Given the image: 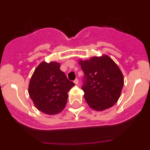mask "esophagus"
I'll return each instance as SVG.
<instances>
[{
    "instance_id": "1",
    "label": "esophagus",
    "mask_w": 150,
    "mask_h": 150,
    "mask_svg": "<svg viewBox=\"0 0 150 150\" xmlns=\"http://www.w3.org/2000/svg\"><path fill=\"white\" fill-rule=\"evenodd\" d=\"M74 83H75V85H78V79H75V81H74Z\"/></svg>"
}]
</instances>
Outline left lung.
<instances>
[{
    "label": "left lung",
    "mask_w": 150,
    "mask_h": 150,
    "mask_svg": "<svg viewBox=\"0 0 150 150\" xmlns=\"http://www.w3.org/2000/svg\"><path fill=\"white\" fill-rule=\"evenodd\" d=\"M84 72L82 89L89 107L103 111L112 107L120 98L124 84L121 70L115 62L103 54L87 60H79Z\"/></svg>",
    "instance_id": "left-lung-1"
}]
</instances>
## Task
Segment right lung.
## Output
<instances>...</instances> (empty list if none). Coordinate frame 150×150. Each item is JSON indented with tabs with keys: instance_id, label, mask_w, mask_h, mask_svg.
Wrapping results in <instances>:
<instances>
[{
	"instance_id": "right-lung-1",
	"label": "right lung",
	"mask_w": 150,
	"mask_h": 150,
	"mask_svg": "<svg viewBox=\"0 0 150 150\" xmlns=\"http://www.w3.org/2000/svg\"><path fill=\"white\" fill-rule=\"evenodd\" d=\"M74 86L60 70V63L42 62L30 78L28 93L39 111L54 115L64 110L68 91Z\"/></svg>"
}]
</instances>
